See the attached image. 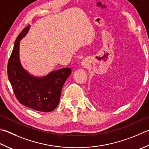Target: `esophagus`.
Listing matches in <instances>:
<instances>
[{
  "label": "esophagus",
  "instance_id": "esophagus-1",
  "mask_svg": "<svg viewBox=\"0 0 149 149\" xmlns=\"http://www.w3.org/2000/svg\"><path fill=\"white\" fill-rule=\"evenodd\" d=\"M81 63H82V64H81L82 66H83V67H86V66H87V65H88L87 61H85V60H83V61H82Z\"/></svg>",
  "mask_w": 149,
  "mask_h": 149
}]
</instances>
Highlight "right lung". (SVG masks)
Wrapping results in <instances>:
<instances>
[{
  "label": "right lung",
  "mask_w": 149,
  "mask_h": 149,
  "mask_svg": "<svg viewBox=\"0 0 149 149\" xmlns=\"http://www.w3.org/2000/svg\"><path fill=\"white\" fill-rule=\"evenodd\" d=\"M29 29V25L16 38L8 63V77L21 104L38 111L50 112L58 105L62 88L72 70L70 68H61L44 77H35L26 71L20 62L19 45Z\"/></svg>",
  "instance_id": "1"
}]
</instances>
